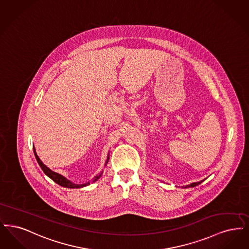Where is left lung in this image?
Returning a JSON list of instances; mask_svg holds the SVG:
<instances>
[{"label":"left lung","mask_w":249,"mask_h":249,"mask_svg":"<svg viewBox=\"0 0 249 249\" xmlns=\"http://www.w3.org/2000/svg\"><path fill=\"white\" fill-rule=\"evenodd\" d=\"M204 180H201V181H199V182H194V183L190 184V185H187V186H185L183 188H193V187H195V186H197V185H199V184L202 183Z\"/></svg>","instance_id":"obj_1"}]
</instances>
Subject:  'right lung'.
Returning <instances> with one entry per match:
<instances>
[{
    "label": "right lung",
    "mask_w": 249,
    "mask_h": 249,
    "mask_svg": "<svg viewBox=\"0 0 249 249\" xmlns=\"http://www.w3.org/2000/svg\"><path fill=\"white\" fill-rule=\"evenodd\" d=\"M33 152H34V155H35V158H36V160H37V162L39 163V165H40V167L42 168V170L43 171V173L45 174L47 177H49L52 180H54V182L56 184H58V185H60V186H62V187H65V188H71V189H75V188H83V187H85V186H87V185H89L90 184V181H88L87 183L85 184H75L73 183V182H71V180H69V179H67L65 177H63L62 175H60V174L55 173L54 171H52L50 168H48L44 163H43L42 161H41V159L39 158V156L37 155V153H36V150H35V148H34V146H33ZM108 161V157H107V161H106V163H105V165L107 164V162ZM103 172V171H102ZM102 172L100 174H98L97 176H96L94 178H93V182H95V181H97V179L101 177V175H102Z\"/></svg>",
    "instance_id": "right-lung-1"
}]
</instances>
